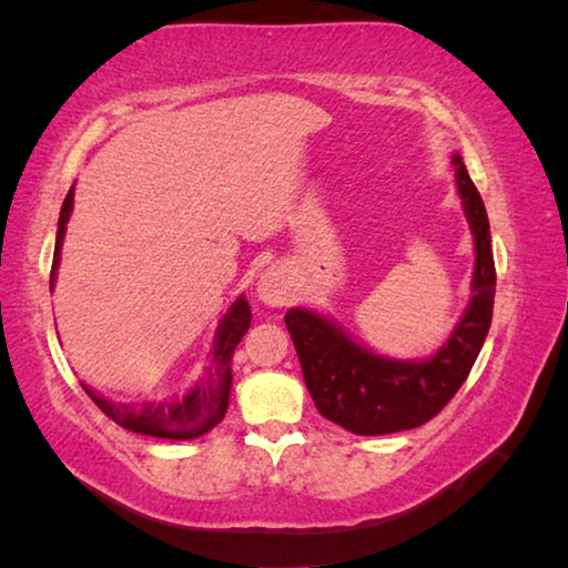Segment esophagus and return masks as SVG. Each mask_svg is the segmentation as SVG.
<instances>
[{"label":"esophagus","mask_w":568,"mask_h":568,"mask_svg":"<svg viewBox=\"0 0 568 568\" xmlns=\"http://www.w3.org/2000/svg\"><path fill=\"white\" fill-rule=\"evenodd\" d=\"M255 291H257V301H263L271 307H281L291 301L293 281H291V275H287L285 267L273 265V267H267V271H263L261 277H257Z\"/></svg>","instance_id":"34e87169"}]
</instances>
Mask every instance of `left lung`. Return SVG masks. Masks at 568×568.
<instances>
[{"instance_id": "obj_1", "label": "left lung", "mask_w": 568, "mask_h": 568, "mask_svg": "<svg viewBox=\"0 0 568 568\" xmlns=\"http://www.w3.org/2000/svg\"><path fill=\"white\" fill-rule=\"evenodd\" d=\"M454 168L460 205L476 245L474 295L454 333L430 358H386L355 343L338 323L311 307H291L285 313L315 408L351 434H396L434 418L464 386L491 328L496 267L488 215L460 155H454Z\"/></svg>"}]
</instances>
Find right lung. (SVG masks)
I'll return each instance as SVG.
<instances>
[{
  "label": "right lung",
  "mask_w": 568,
  "mask_h": 568,
  "mask_svg": "<svg viewBox=\"0 0 568 568\" xmlns=\"http://www.w3.org/2000/svg\"><path fill=\"white\" fill-rule=\"evenodd\" d=\"M74 203V187L67 192L60 223H57V240H54V261H52V275H50V291L54 287L57 265H60V250L67 230V220H70ZM250 305L243 295L227 307L223 321L217 325L213 358H210V368L205 371V378L195 383L185 396L178 400L165 403H145V406H130V403H114L110 398L100 396L98 390L90 386L82 388L94 400L104 416L112 418L118 426L132 430V434L155 436V438H170V440H190L213 430L220 420L225 418L227 400H230V386H233V373H230V363H233V353L237 343L250 328Z\"/></svg>",
  "instance_id": "add662e5"
}]
</instances>
